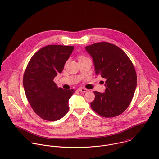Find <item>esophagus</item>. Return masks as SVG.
Here are the masks:
<instances>
[{
	"mask_svg": "<svg viewBox=\"0 0 159 159\" xmlns=\"http://www.w3.org/2000/svg\"><path fill=\"white\" fill-rule=\"evenodd\" d=\"M78 90L81 92H86L88 91L87 89H84V88H79V89H78Z\"/></svg>",
	"mask_w": 159,
	"mask_h": 159,
	"instance_id": "34e87169",
	"label": "esophagus"
}]
</instances>
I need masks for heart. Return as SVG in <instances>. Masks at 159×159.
<instances>
[{
	"mask_svg": "<svg viewBox=\"0 0 159 159\" xmlns=\"http://www.w3.org/2000/svg\"><path fill=\"white\" fill-rule=\"evenodd\" d=\"M85 57H84V56H80L79 57V59H82V58H84Z\"/></svg>",
	"mask_w": 159,
	"mask_h": 159,
	"instance_id": "heart-1",
	"label": "heart"
}]
</instances>
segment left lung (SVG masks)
I'll use <instances>...</instances> for the list:
<instances>
[{
	"mask_svg": "<svg viewBox=\"0 0 159 159\" xmlns=\"http://www.w3.org/2000/svg\"><path fill=\"white\" fill-rule=\"evenodd\" d=\"M85 50L93 59L95 74L106 80L105 92H93L91 108L104 117L121 114L130 105L137 87L132 62L121 48L109 42L95 43Z\"/></svg>",
	"mask_w": 159,
	"mask_h": 159,
	"instance_id": "1",
	"label": "left lung"
}]
</instances>
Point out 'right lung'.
Returning a JSON list of instances; mask_svg holds the SVG:
<instances>
[{
	"instance_id": "add662e5",
	"label": "right lung",
	"mask_w": 159,
	"mask_h": 159,
	"mask_svg": "<svg viewBox=\"0 0 159 159\" xmlns=\"http://www.w3.org/2000/svg\"><path fill=\"white\" fill-rule=\"evenodd\" d=\"M74 47L49 45L32 57L23 78L27 98L31 107L42 119L57 120L69 111V100L74 89L58 87L54 79L64 69Z\"/></svg>"
}]
</instances>
